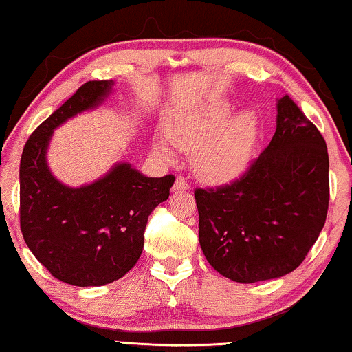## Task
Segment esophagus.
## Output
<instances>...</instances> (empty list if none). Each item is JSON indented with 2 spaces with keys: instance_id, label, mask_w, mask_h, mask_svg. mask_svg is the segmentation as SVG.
I'll use <instances>...</instances> for the list:
<instances>
[{
  "instance_id": "34e87169",
  "label": "esophagus",
  "mask_w": 352,
  "mask_h": 352,
  "mask_svg": "<svg viewBox=\"0 0 352 352\" xmlns=\"http://www.w3.org/2000/svg\"><path fill=\"white\" fill-rule=\"evenodd\" d=\"M190 188V184H188L187 179L184 176H179L176 177V182L175 186H173V192H181V190H188Z\"/></svg>"
}]
</instances>
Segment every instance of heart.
I'll return each mask as SVG.
<instances>
[{"label": "heart", "mask_w": 352, "mask_h": 352, "mask_svg": "<svg viewBox=\"0 0 352 352\" xmlns=\"http://www.w3.org/2000/svg\"><path fill=\"white\" fill-rule=\"evenodd\" d=\"M232 108L226 101H214L200 117L182 122L170 129L168 140L181 151H196L195 166L210 181H227L235 177L246 165L256 136V117L249 111L238 114L223 127ZM155 152L170 159L171 152L157 144Z\"/></svg>", "instance_id": "1"}]
</instances>
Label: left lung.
<instances>
[{"label":"left lung","mask_w":352,"mask_h":352,"mask_svg":"<svg viewBox=\"0 0 352 352\" xmlns=\"http://www.w3.org/2000/svg\"><path fill=\"white\" fill-rule=\"evenodd\" d=\"M276 131L230 184L195 188L198 239L211 267L249 284L281 278L305 261L329 210L325 140L289 95Z\"/></svg>","instance_id":"obj_1"}]
</instances>
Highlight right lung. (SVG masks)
Wrapping results in <instances>:
<instances>
[{"label": "right lung", "mask_w": 352, "mask_h": 352, "mask_svg": "<svg viewBox=\"0 0 352 352\" xmlns=\"http://www.w3.org/2000/svg\"><path fill=\"white\" fill-rule=\"evenodd\" d=\"M113 85V80L80 85L33 131L20 160L25 243L54 278L79 287L104 286L135 267L147 219L175 184L173 175L147 177L130 164H117L101 179L78 188L52 176L45 152L54 130L103 103Z\"/></svg>", "instance_id": "obj_1"}]
</instances>
